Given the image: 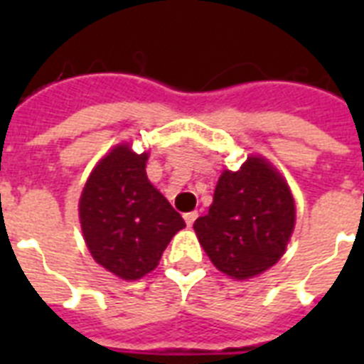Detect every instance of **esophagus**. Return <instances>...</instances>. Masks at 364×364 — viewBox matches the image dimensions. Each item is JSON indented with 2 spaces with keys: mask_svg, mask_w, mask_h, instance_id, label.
<instances>
[{
  "mask_svg": "<svg viewBox=\"0 0 364 364\" xmlns=\"http://www.w3.org/2000/svg\"><path fill=\"white\" fill-rule=\"evenodd\" d=\"M185 223H187L188 227H193L194 221H196V217H198V211H188V213H185Z\"/></svg>",
  "mask_w": 364,
  "mask_h": 364,
  "instance_id": "1",
  "label": "esophagus"
}]
</instances>
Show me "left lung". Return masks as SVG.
I'll return each mask as SVG.
<instances>
[{"label":"left lung","mask_w":364,"mask_h":364,"mask_svg":"<svg viewBox=\"0 0 364 364\" xmlns=\"http://www.w3.org/2000/svg\"><path fill=\"white\" fill-rule=\"evenodd\" d=\"M293 228L291 188L260 156H247L238 171H223L208 215L194 223L211 262L234 279H249L276 264Z\"/></svg>","instance_id":"obj_1"}]
</instances>
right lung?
<instances>
[{"label": "right lung", "instance_id": "add662e5", "mask_svg": "<svg viewBox=\"0 0 364 364\" xmlns=\"http://www.w3.org/2000/svg\"><path fill=\"white\" fill-rule=\"evenodd\" d=\"M149 154L128 143L111 149L92 170L79 200V219L94 260L122 279H139L185 221L147 179Z\"/></svg>", "mask_w": 364, "mask_h": 364}]
</instances>
